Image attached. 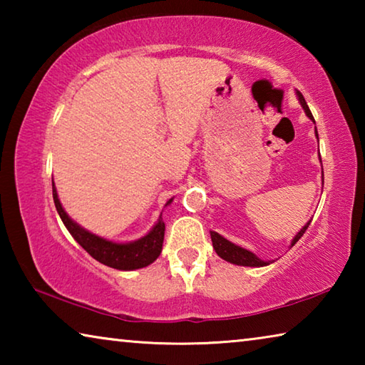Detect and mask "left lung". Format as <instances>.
<instances>
[{"instance_id":"1","label":"left lung","mask_w":365,"mask_h":365,"mask_svg":"<svg viewBox=\"0 0 365 365\" xmlns=\"http://www.w3.org/2000/svg\"><path fill=\"white\" fill-rule=\"evenodd\" d=\"M298 98H299V103L302 104V108H304V113L307 114L309 119L314 120L311 109H309V106L306 104L304 96H302V95L299 93V91H298ZM316 135H317V130H316ZM317 138H319V137H317ZM309 224H311V220H309L307 224H306L304 227H302L301 230L298 232V235H296V237L293 238L292 246H294L296 243H298V240L302 237V235L306 233ZM211 240H212V246H214L215 252H217V255H219L222 259H225V261H228V262L237 264V265H248V267H264V265H267V262L261 261V259L252 255L251 251L243 250V248H240V246L230 243V242H228V240H225L224 237H220V235H219L217 232H211Z\"/></svg>"}]
</instances>
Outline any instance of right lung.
<instances>
[{
    "label": "right lung",
    "mask_w": 365,
    "mask_h": 365,
    "mask_svg": "<svg viewBox=\"0 0 365 365\" xmlns=\"http://www.w3.org/2000/svg\"><path fill=\"white\" fill-rule=\"evenodd\" d=\"M53 200L54 206H56L58 212L63 219L67 230L71 232L73 240L82 246V248L88 252L91 257H95L98 262H101L108 267H113L117 270H135L150 265L159 257L160 251H163L164 243V232L165 224L163 217H159L158 224L153 227V230L146 235V237L137 240L133 243H113L108 240H103L96 235L83 230L78 227L61 206L59 197L54 188L53 182ZM172 201V200H170ZM169 201V202H170Z\"/></svg>",
    "instance_id": "1"
}]
</instances>
